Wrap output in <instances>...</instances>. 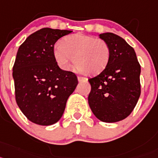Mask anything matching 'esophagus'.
I'll return each mask as SVG.
<instances>
[{"label":"esophagus","instance_id":"obj_1","mask_svg":"<svg viewBox=\"0 0 158 158\" xmlns=\"http://www.w3.org/2000/svg\"><path fill=\"white\" fill-rule=\"evenodd\" d=\"M78 81L79 83H82V82H87V79L85 77H82V76H78Z\"/></svg>","mask_w":158,"mask_h":158}]
</instances>
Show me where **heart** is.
I'll return each instance as SVG.
<instances>
[{
  "instance_id": "obj_1",
  "label": "heart",
  "mask_w": 158,
  "mask_h": 158,
  "mask_svg": "<svg viewBox=\"0 0 158 158\" xmlns=\"http://www.w3.org/2000/svg\"><path fill=\"white\" fill-rule=\"evenodd\" d=\"M56 63L69 69L72 58L78 69L86 75H95L105 69L110 57V48L104 40L76 33L67 35L54 49Z\"/></svg>"
}]
</instances>
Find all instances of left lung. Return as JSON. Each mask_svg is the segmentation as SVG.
<instances>
[{"mask_svg":"<svg viewBox=\"0 0 158 158\" xmlns=\"http://www.w3.org/2000/svg\"><path fill=\"white\" fill-rule=\"evenodd\" d=\"M109 44L110 57L105 69L89 79L88 103L97 118L116 123L134 110L141 94V66L132 47L111 32L100 34Z\"/></svg>","mask_w":158,"mask_h":158,"instance_id":"8db88e82","label":"left lung"}]
</instances>
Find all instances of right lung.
<instances>
[{
  "mask_svg": "<svg viewBox=\"0 0 158 158\" xmlns=\"http://www.w3.org/2000/svg\"><path fill=\"white\" fill-rule=\"evenodd\" d=\"M71 32L41 28L31 34L17 51L13 68L15 98L31 123L40 126L57 123L77 86L76 75L60 69L54 57L56 41Z\"/></svg>",
  "mask_w": 158,
  "mask_h": 158,
  "instance_id": "add662e5",
  "label": "right lung"
}]
</instances>
